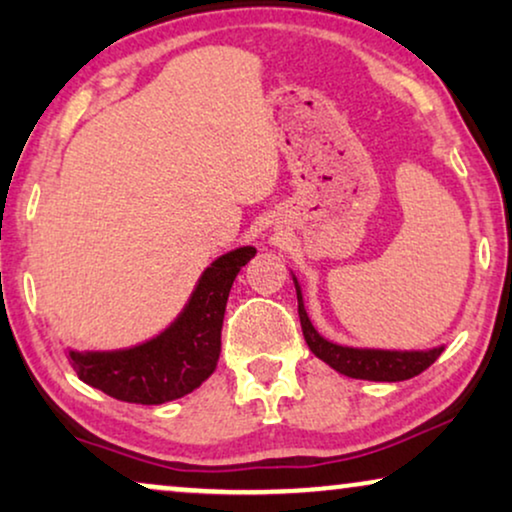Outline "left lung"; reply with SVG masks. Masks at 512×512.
Returning a JSON list of instances; mask_svg holds the SVG:
<instances>
[{
	"label": "left lung",
	"mask_w": 512,
	"mask_h": 512,
	"mask_svg": "<svg viewBox=\"0 0 512 512\" xmlns=\"http://www.w3.org/2000/svg\"><path fill=\"white\" fill-rule=\"evenodd\" d=\"M298 296V317L303 326V335L307 347L312 349L314 356L328 363L338 373L354 377V380H370V382H403L410 380L419 373H424L433 361L438 359L445 347L422 349V352H396V349H366V347H345L338 342L326 340L317 328L312 326L310 317L305 312L303 291H300L298 279L293 277Z\"/></svg>",
	"instance_id": "8db88e82"
}]
</instances>
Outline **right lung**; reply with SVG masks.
<instances>
[{"label": "right lung", "mask_w": 512, "mask_h": 512, "mask_svg": "<svg viewBox=\"0 0 512 512\" xmlns=\"http://www.w3.org/2000/svg\"><path fill=\"white\" fill-rule=\"evenodd\" d=\"M254 256V247H240L216 258L179 317L156 338L116 352L69 349L79 380L125 403L160 405L191 394L214 373L230 286Z\"/></svg>", "instance_id": "obj_1"}]
</instances>
